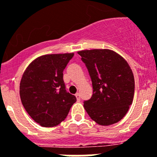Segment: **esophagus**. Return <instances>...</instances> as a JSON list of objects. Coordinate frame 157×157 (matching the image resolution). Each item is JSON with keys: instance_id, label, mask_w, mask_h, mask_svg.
I'll use <instances>...</instances> for the list:
<instances>
[{"instance_id": "obj_1", "label": "esophagus", "mask_w": 157, "mask_h": 157, "mask_svg": "<svg viewBox=\"0 0 157 157\" xmlns=\"http://www.w3.org/2000/svg\"><path fill=\"white\" fill-rule=\"evenodd\" d=\"M75 95H76V97H77V100H80V93H77Z\"/></svg>"}]
</instances>
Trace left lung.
I'll return each instance as SVG.
<instances>
[{
	"label": "left lung",
	"mask_w": 157,
	"mask_h": 157,
	"mask_svg": "<svg viewBox=\"0 0 157 157\" xmlns=\"http://www.w3.org/2000/svg\"><path fill=\"white\" fill-rule=\"evenodd\" d=\"M92 80L93 94L84 102L90 118L101 126L119 122L132 104L134 77L129 64L111 50L78 51Z\"/></svg>",
	"instance_id": "8db88e82"
}]
</instances>
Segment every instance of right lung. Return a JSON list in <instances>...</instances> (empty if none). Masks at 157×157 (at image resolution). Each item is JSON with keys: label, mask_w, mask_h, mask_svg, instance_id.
<instances>
[{"label": "right lung", "mask_w": 157, "mask_h": 157, "mask_svg": "<svg viewBox=\"0 0 157 157\" xmlns=\"http://www.w3.org/2000/svg\"><path fill=\"white\" fill-rule=\"evenodd\" d=\"M74 54H46L31 62L20 84L22 104L31 118L43 127L58 126L77 101L65 90L63 71Z\"/></svg>", "instance_id": "obj_1"}]
</instances>
